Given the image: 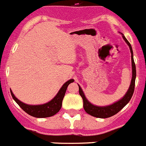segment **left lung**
I'll list each match as a JSON object with an SVG mask.
<instances>
[{
    "label": "left lung",
    "mask_w": 146,
    "mask_h": 146,
    "mask_svg": "<svg viewBox=\"0 0 146 146\" xmlns=\"http://www.w3.org/2000/svg\"><path fill=\"white\" fill-rule=\"evenodd\" d=\"M123 38L125 40V42L127 43V44L129 47L130 51L131 53V66H132V78H131V84H130L129 88L128 91L126 92V95L123 96L121 100H119L117 102L114 103V104L109 105V106L106 107H98L95 106L94 104H91L87 100V99L85 96L83 91H82L81 88L79 86V94L82 98L83 100V108H84L85 111L88 113V114L91 115L94 117H96V118H110V117L113 116L116 113H118L121 110L123 109L126 104H128L129 102L130 101L131 96L134 94V91H135V78H136V66H135V61H134L133 58V51H132V48L129 42H128V40L125 38V36L123 35Z\"/></svg>",
    "instance_id": "obj_1"
}]
</instances>
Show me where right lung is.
Returning <instances> with one entry per match:
<instances>
[{
  "label": "right lung",
  "instance_id": "right-lung-1",
  "mask_svg": "<svg viewBox=\"0 0 146 146\" xmlns=\"http://www.w3.org/2000/svg\"><path fill=\"white\" fill-rule=\"evenodd\" d=\"M74 82V80H69L62 86L60 91L57 94V95L49 102L40 105H28L25 103L20 102L19 99H17L13 94L12 91H11V94L12 98L17 104L28 115L36 118H47V117L52 116L55 115L60 110L62 106V101L65 96L66 88L71 82Z\"/></svg>",
  "mask_w": 146,
  "mask_h": 146
}]
</instances>
